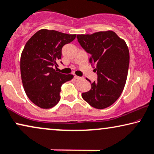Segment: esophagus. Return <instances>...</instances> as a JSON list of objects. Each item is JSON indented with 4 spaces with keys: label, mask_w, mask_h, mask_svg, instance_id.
<instances>
[{
    "label": "esophagus",
    "mask_w": 154,
    "mask_h": 154,
    "mask_svg": "<svg viewBox=\"0 0 154 154\" xmlns=\"http://www.w3.org/2000/svg\"><path fill=\"white\" fill-rule=\"evenodd\" d=\"M72 75H73V76H74V77H75V79H84V78H83V77H78V76H77V75H76L75 73H73V74H72Z\"/></svg>",
    "instance_id": "34e87169"
}]
</instances>
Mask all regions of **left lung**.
Here are the masks:
<instances>
[{"mask_svg":"<svg viewBox=\"0 0 154 154\" xmlns=\"http://www.w3.org/2000/svg\"><path fill=\"white\" fill-rule=\"evenodd\" d=\"M77 38L91 54L89 63L95 65L97 74V81L82 97L92 107H108L118 100L125 86L129 65L128 46L112 30L77 35Z\"/></svg>","mask_w":154,"mask_h":154,"instance_id":"8db88e82","label":"left lung"}]
</instances>
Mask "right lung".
Segmentation results:
<instances>
[{
    "mask_svg": "<svg viewBox=\"0 0 154 154\" xmlns=\"http://www.w3.org/2000/svg\"><path fill=\"white\" fill-rule=\"evenodd\" d=\"M75 38V34L42 29L25 44L20 57L21 79L26 95L38 107L55 106L62 85L72 79V75L57 72L53 66L61 59L63 47Z\"/></svg>",
    "mask_w": 154,
    "mask_h": 154,
    "instance_id": "add662e5",
    "label": "right lung"
}]
</instances>
